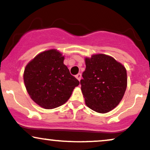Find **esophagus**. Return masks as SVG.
Instances as JSON below:
<instances>
[{"label": "esophagus", "mask_w": 150, "mask_h": 150, "mask_svg": "<svg viewBox=\"0 0 150 150\" xmlns=\"http://www.w3.org/2000/svg\"><path fill=\"white\" fill-rule=\"evenodd\" d=\"M76 78L78 79L79 81H80L81 79V73H79L78 74L76 75Z\"/></svg>", "instance_id": "34e87169"}]
</instances>
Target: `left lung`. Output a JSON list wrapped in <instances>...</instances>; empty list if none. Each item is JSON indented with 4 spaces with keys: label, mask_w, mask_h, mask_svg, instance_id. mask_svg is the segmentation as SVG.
<instances>
[{
    "label": "left lung",
    "mask_w": 150,
    "mask_h": 150,
    "mask_svg": "<svg viewBox=\"0 0 150 150\" xmlns=\"http://www.w3.org/2000/svg\"><path fill=\"white\" fill-rule=\"evenodd\" d=\"M86 70L81 80V91L87 106L94 111L106 113L122 99L127 86L125 67L112 57L92 55L85 58Z\"/></svg>",
    "instance_id": "left-lung-1"
}]
</instances>
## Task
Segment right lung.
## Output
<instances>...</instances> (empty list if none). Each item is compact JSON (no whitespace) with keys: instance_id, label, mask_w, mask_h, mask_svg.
I'll list each match as a JSON object with an SVG mask.
<instances>
[{"instance_id":"obj_1","label":"right lung","mask_w":150,"mask_h":150,"mask_svg":"<svg viewBox=\"0 0 150 150\" xmlns=\"http://www.w3.org/2000/svg\"><path fill=\"white\" fill-rule=\"evenodd\" d=\"M64 57L56 49L37 55L25 66L23 81L31 99L45 109L63 105L79 81L64 64Z\"/></svg>"}]
</instances>
